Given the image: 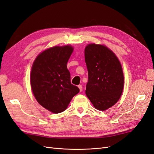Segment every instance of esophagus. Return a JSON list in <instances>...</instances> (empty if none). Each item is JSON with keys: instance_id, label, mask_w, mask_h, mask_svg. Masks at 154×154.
<instances>
[{"instance_id": "1", "label": "esophagus", "mask_w": 154, "mask_h": 154, "mask_svg": "<svg viewBox=\"0 0 154 154\" xmlns=\"http://www.w3.org/2000/svg\"><path fill=\"white\" fill-rule=\"evenodd\" d=\"M78 87V88L80 89V92H82V90H83V88H82V85H79Z\"/></svg>"}]
</instances>
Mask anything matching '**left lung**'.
Returning <instances> with one entry per match:
<instances>
[{
    "mask_svg": "<svg viewBox=\"0 0 154 154\" xmlns=\"http://www.w3.org/2000/svg\"><path fill=\"white\" fill-rule=\"evenodd\" d=\"M88 70L85 94L94 107L105 111L118 102L124 88V74L120 61L104 45L89 44L85 48Z\"/></svg>",
    "mask_w": 154,
    "mask_h": 154,
    "instance_id": "obj_1",
    "label": "left lung"
}]
</instances>
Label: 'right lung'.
<instances>
[{
    "mask_svg": "<svg viewBox=\"0 0 154 154\" xmlns=\"http://www.w3.org/2000/svg\"><path fill=\"white\" fill-rule=\"evenodd\" d=\"M73 50L70 45L48 48L37 56L32 65V93L41 106L54 113L64 111L80 91L70 83V74L67 67Z\"/></svg>",
    "mask_w": 154,
    "mask_h": 154,
    "instance_id": "obj_1",
    "label": "right lung"
}]
</instances>
